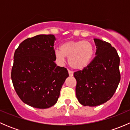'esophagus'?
Returning a JSON list of instances; mask_svg holds the SVG:
<instances>
[{
  "label": "esophagus",
  "mask_w": 130,
  "mask_h": 130,
  "mask_svg": "<svg viewBox=\"0 0 130 130\" xmlns=\"http://www.w3.org/2000/svg\"><path fill=\"white\" fill-rule=\"evenodd\" d=\"M68 72H69V76H70V77H72V76H73V73L72 72V71H70V70H68Z\"/></svg>",
  "instance_id": "1"
}]
</instances>
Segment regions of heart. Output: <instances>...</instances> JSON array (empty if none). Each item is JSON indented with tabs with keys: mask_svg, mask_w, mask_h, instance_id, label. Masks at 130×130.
<instances>
[{
	"mask_svg": "<svg viewBox=\"0 0 130 130\" xmlns=\"http://www.w3.org/2000/svg\"><path fill=\"white\" fill-rule=\"evenodd\" d=\"M94 47L89 41L69 40L63 43L61 48L55 50V57L59 64H63L69 57L70 66L75 70H82L91 61Z\"/></svg>",
	"mask_w": 130,
	"mask_h": 130,
	"instance_id": "1",
	"label": "heart"
}]
</instances>
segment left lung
<instances>
[{"label":"left lung","mask_w":130,"mask_h":130,"mask_svg":"<svg viewBox=\"0 0 130 130\" xmlns=\"http://www.w3.org/2000/svg\"><path fill=\"white\" fill-rule=\"evenodd\" d=\"M95 57L88 66L74 73L77 80L75 92L83 106H96L104 104L115 94L120 76V57L110 43L94 39Z\"/></svg>","instance_id":"obj_1"}]
</instances>
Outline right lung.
Listing matches in <instances>:
<instances>
[{"label": "right lung", "mask_w": 130, "mask_h": 130, "mask_svg": "<svg viewBox=\"0 0 130 130\" xmlns=\"http://www.w3.org/2000/svg\"><path fill=\"white\" fill-rule=\"evenodd\" d=\"M53 35H40L23 41L15 50L11 78L22 101L39 109L57 103L69 77L66 68L55 63Z\"/></svg>", "instance_id": "1"}]
</instances>
